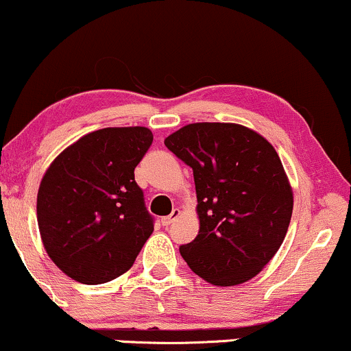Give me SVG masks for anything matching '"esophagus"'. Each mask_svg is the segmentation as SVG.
<instances>
[{
  "label": "esophagus",
  "instance_id": "34e87169",
  "mask_svg": "<svg viewBox=\"0 0 351 351\" xmlns=\"http://www.w3.org/2000/svg\"><path fill=\"white\" fill-rule=\"evenodd\" d=\"M180 216V209H173V213L170 214V216H167V217H162V226L163 227H168L170 226V223H173V221H175L176 217Z\"/></svg>",
  "mask_w": 351,
  "mask_h": 351
}]
</instances>
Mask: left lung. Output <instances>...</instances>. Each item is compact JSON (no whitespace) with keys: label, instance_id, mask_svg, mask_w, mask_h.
Masks as SVG:
<instances>
[{"label":"left lung","instance_id":"8db88e82","mask_svg":"<svg viewBox=\"0 0 351 351\" xmlns=\"http://www.w3.org/2000/svg\"><path fill=\"white\" fill-rule=\"evenodd\" d=\"M193 168L199 232L180 253L197 276L235 286L256 276L280 250L293 214V189L276 150L255 130L194 122L165 138Z\"/></svg>","mask_w":351,"mask_h":351}]
</instances>
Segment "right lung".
<instances>
[{
    "label": "right lung",
    "mask_w": 351,
    "mask_h": 351,
    "mask_svg": "<svg viewBox=\"0 0 351 351\" xmlns=\"http://www.w3.org/2000/svg\"><path fill=\"white\" fill-rule=\"evenodd\" d=\"M152 141V130L138 125L95 130L66 147L45 171L37 223L47 255L71 280H116L154 232L134 178Z\"/></svg>",
    "instance_id": "obj_1"
}]
</instances>
